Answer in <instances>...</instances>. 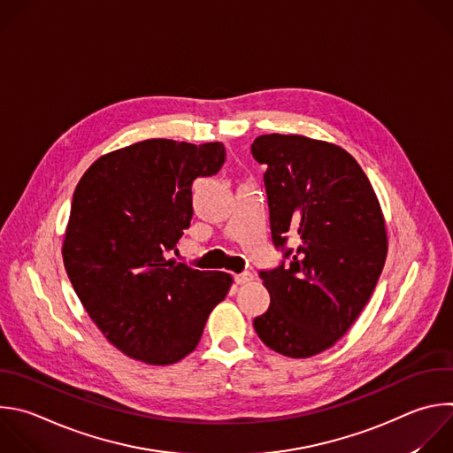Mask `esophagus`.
Instances as JSON below:
<instances>
[{
    "instance_id": "1",
    "label": "esophagus",
    "mask_w": 453,
    "mask_h": 453,
    "mask_svg": "<svg viewBox=\"0 0 453 453\" xmlns=\"http://www.w3.org/2000/svg\"><path fill=\"white\" fill-rule=\"evenodd\" d=\"M250 280H252V273L250 272H242V273L234 275V282L236 284H247Z\"/></svg>"
}]
</instances>
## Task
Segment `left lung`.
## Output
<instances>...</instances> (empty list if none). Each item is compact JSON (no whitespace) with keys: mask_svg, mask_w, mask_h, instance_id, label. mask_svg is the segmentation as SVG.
Instances as JSON below:
<instances>
[{"mask_svg":"<svg viewBox=\"0 0 453 453\" xmlns=\"http://www.w3.org/2000/svg\"><path fill=\"white\" fill-rule=\"evenodd\" d=\"M250 150L266 165L272 242L286 259L259 272L270 306L254 329L282 356L311 357L350 329L375 289L388 254L380 204L338 145L272 133ZM291 235L295 250L287 247Z\"/></svg>","mask_w":453,"mask_h":453,"instance_id":"8db88e82","label":"left lung"}]
</instances>
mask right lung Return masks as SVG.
Returning a JSON list of instances; mask_svg holds the SVG:
<instances>
[{
	"instance_id": "add662e5",
	"label": "right lung",
	"mask_w": 453,
	"mask_h": 453,
	"mask_svg": "<svg viewBox=\"0 0 453 453\" xmlns=\"http://www.w3.org/2000/svg\"><path fill=\"white\" fill-rule=\"evenodd\" d=\"M224 162L220 142L150 138L101 157L74 190L67 275L99 331L133 359L173 365L188 356L231 288L226 272L171 259L194 215L192 183Z\"/></svg>"
}]
</instances>
